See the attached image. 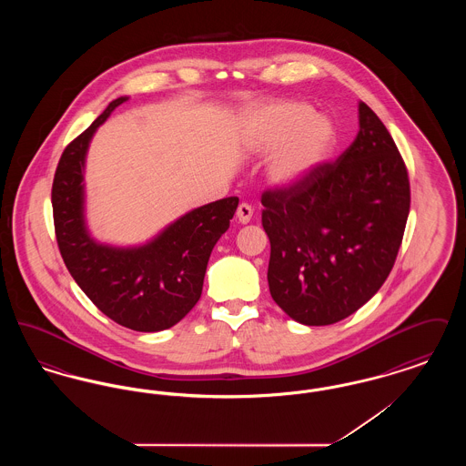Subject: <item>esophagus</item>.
I'll return each instance as SVG.
<instances>
[{
	"instance_id": "34e87169",
	"label": "esophagus",
	"mask_w": 466,
	"mask_h": 466,
	"mask_svg": "<svg viewBox=\"0 0 466 466\" xmlns=\"http://www.w3.org/2000/svg\"><path fill=\"white\" fill-rule=\"evenodd\" d=\"M236 217H238V220L241 223L249 222V220H251V217H253V208H251L249 204H246V202H241V204L238 206Z\"/></svg>"
}]
</instances>
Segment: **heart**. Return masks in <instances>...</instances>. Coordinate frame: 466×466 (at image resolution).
<instances>
[{"instance_id":"1","label":"heart","mask_w":466,"mask_h":466,"mask_svg":"<svg viewBox=\"0 0 466 466\" xmlns=\"http://www.w3.org/2000/svg\"><path fill=\"white\" fill-rule=\"evenodd\" d=\"M302 101H276L253 115L251 143L260 154L274 156L268 175L274 183L291 187L309 177L335 145V127Z\"/></svg>"}]
</instances>
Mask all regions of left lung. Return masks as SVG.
Returning <instances> with one entry per match:
<instances>
[{"mask_svg": "<svg viewBox=\"0 0 466 466\" xmlns=\"http://www.w3.org/2000/svg\"><path fill=\"white\" fill-rule=\"evenodd\" d=\"M360 131L335 162L262 194L268 289L291 319L332 325L390 276L410 209L405 162L386 126L360 103Z\"/></svg>", "mask_w": 466, "mask_h": 466, "instance_id": "left-lung-1", "label": "left lung"}]
</instances>
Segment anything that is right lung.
Instances as JSON below:
<instances>
[{
	"instance_id": "add662e5",
	"label": "right lung",
	"mask_w": 466,
	"mask_h": 466,
	"mask_svg": "<svg viewBox=\"0 0 466 466\" xmlns=\"http://www.w3.org/2000/svg\"><path fill=\"white\" fill-rule=\"evenodd\" d=\"M124 101L127 97L111 101L59 158L52 183L56 239L69 274L97 309L136 332H158L177 325L198 304L209 255L239 199L200 206L137 248L96 243L84 220L86 154L96 129Z\"/></svg>"
}]
</instances>
